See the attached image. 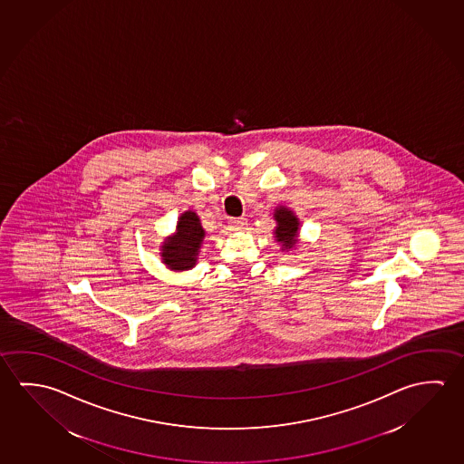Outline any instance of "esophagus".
Wrapping results in <instances>:
<instances>
[{"label": "esophagus", "instance_id": "1", "mask_svg": "<svg viewBox=\"0 0 464 464\" xmlns=\"http://www.w3.org/2000/svg\"><path fill=\"white\" fill-rule=\"evenodd\" d=\"M246 227V218H233V220H229V228L235 229H243Z\"/></svg>", "mask_w": 464, "mask_h": 464}]
</instances>
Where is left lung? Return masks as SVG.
Instances as JSON below:
<instances>
[{
	"label": "left lung",
	"instance_id": "obj_1",
	"mask_svg": "<svg viewBox=\"0 0 464 464\" xmlns=\"http://www.w3.org/2000/svg\"><path fill=\"white\" fill-rule=\"evenodd\" d=\"M274 220L276 227L274 229L275 241L280 244L281 252H291L296 249L299 243V229L301 221L296 213L289 207L278 206L274 210Z\"/></svg>",
	"mask_w": 464,
	"mask_h": 464
}]
</instances>
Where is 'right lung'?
Wrapping results in <instances>:
<instances>
[{
	"instance_id": "1",
	"label": "right lung",
	"mask_w": 464,
	"mask_h": 464,
	"mask_svg": "<svg viewBox=\"0 0 464 464\" xmlns=\"http://www.w3.org/2000/svg\"><path fill=\"white\" fill-rule=\"evenodd\" d=\"M204 237L206 229L202 228L198 213L186 210L178 218L175 233L167 236V239L160 244L161 262L171 272H186L194 268Z\"/></svg>"
}]
</instances>
